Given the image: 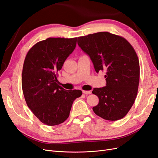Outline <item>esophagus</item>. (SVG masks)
Instances as JSON below:
<instances>
[{
    "mask_svg": "<svg viewBox=\"0 0 158 158\" xmlns=\"http://www.w3.org/2000/svg\"><path fill=\"white\" fill-rule=\"evenodd\" d=\"M91 93L90 90H83V93L85 94H90Z\"/></svg>",
    "mask_w": 158,
    "mask_h": 158,
    "instance_id": "esophagus-1",
    "label": "esophagus"
}]
</instances>
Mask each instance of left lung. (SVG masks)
I'll use <instances>...</instances> for the list:
<instances>
[{
    "instance_id": "1",
    "label": "left lung",
    "mask_w": 158,
    "mask_h": 158,
    "mask_svg": "<svg viewBox=\"0 0 158 158\" xmlns=\"http://www.w3.org/2000/svg\"><path fill=\"white\" fill-rule=\"evenodd\" d=\"M77 43L90 56L96 72H106V86L92 92L99 98L94 112L108 121L124 118L135 102L139 85L140 65L135 49L125 38L109 32L79 37Z\"/></svg>"
}]
</instances>
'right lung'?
I'll list each match as a JSON object with an SVG mask.
<instances>
[{
    "instance_id": "add662e5",
    "label": "right lung",
    "mask_w": 158,
    "mask_h": 158,
    "mask_svg": "<svg viewBox=\"0 0 158 158\" xmlns=\"http://www.w3.org/2000/svg\"><path fill=\"white\" fill-rule=\"evenodd\" d=\"M77 38L50 37L38 42L25 56L22 76L24 98L29 108L49 126L68 118L73 101L82 95L80 90H65L58 85V72L74 50Z\"/></svg>"
}]
</instances>
